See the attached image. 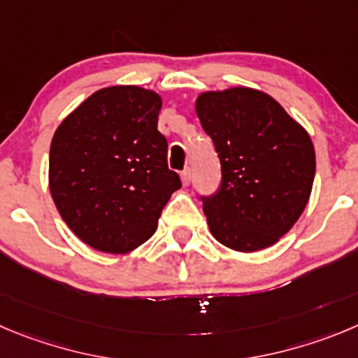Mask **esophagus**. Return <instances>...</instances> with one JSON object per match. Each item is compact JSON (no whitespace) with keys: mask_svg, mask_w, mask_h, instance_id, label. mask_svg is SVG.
Listing matches in <instances>:
<instances>
[{"mask_svg":"<svg viewBox=\"0 0 358 358\" xmlns=\"http://www.w3.org/2000/svg\"><path fill=\"white\" fill-rule=\"evenodd\" d=\"M190 180H192V171H190V168H185L182 171V183L183 185H189Z\"/></svg>","mask_w":358,"mask_h":358,"instance_id":"1","label":"esophagus"}]
</instances>
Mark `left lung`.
Wrapping results in <instances>:
<instances>
[{"instance_id": "8db88e82", "label": "left lung", "mask_w": 358, "mask_h": 358, "mask_svg": "<svg viewBox=\"0 0 358 358\" xmlns=\"http://www.w3.org/2000/svg\"><path fill=\"white\" fill-rule=\"evenodd\" d=\"M196 113L222 175L213 194L199 196L210 231L240 252L273 245L309 201L316 171L309 134L258 90L203 93Z\"/></svg>"}]
</instances>
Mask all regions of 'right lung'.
<instances>
[{"instance_id": "obj_1", "label": "right lung", "mask_w": 358, "mask_h": 358, "mask_svg": "<svg viewBox=\"0 0 358 358\" xmlns=\"http://www.w3.org/2000/svg\"><path fill=\"white\" fill-rule=\"evenodd\" d=\"M160 96L139 86L93 93L56 129L49 187L66 226L90 247L125 255L155 233L182 187L157 130Z\"/></svg>"}]
</instances>
